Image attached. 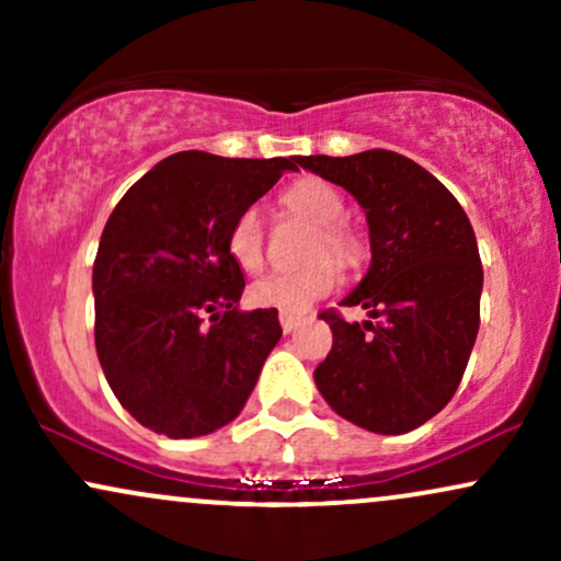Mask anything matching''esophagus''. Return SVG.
Returning a JSON list of instances; mask_svg holds the SVG:
<instances>
[{
	"mask_svg": "<svg viewBox=\"0 0 561 561\" xmlns=\"http://www.w3.org/2000/svg\"><path fill=\"white\" fill-rule=\"evenodd\" d=\"M279 324H282V332H285V334H293V332L298 330V327L302 324V319H300V317H289V313H282V317H279Z\"/></svg>",
	"mask_w": 561,
	"mask_h": 561,
	"instance_id": "1",
	"label": "esophagus"
}]
</instances>
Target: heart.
Here are the masks:
<instances>
[{"label":"heart","instance_id":"heart-1","mask_svg":"<svg viewBox=\"0 0 561 561\" xmlns=\"http://www.w3.org/2000/svg\"><path fill=\"white\" fill-rule=\"evenodd\" d=\"M279 203L289 214H298L319 227L317 240L311 244V259L317 261L298 268V272L263 276L248 289V300L255 308H272V311L289 313V317H300L313 302L327 298L340 282L337 263L321 260L320 255L330 252L340 263L353 266L362 259V242L351 229L340 224L345 218L343 195L321 179H298V182L285 186ZM227 250L231 261L244 274H255L263 266V224L253 208L242 210L231 221Z\"/></svg>","mask_w":561,"mask_h":561}]
</instances>
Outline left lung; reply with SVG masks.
I'll return each instance as SVG.
<instances>
[{"label": "left lung", "mask_w": 561, "mask_h": 561, "mask_svg": "<svg viewBox=\"0 0 561 561\" xmlns=\"http://www.w3.org/2000/svg\"><path fill=\"white\" fill-rule=\"evenodd\" d=\"M343 186L369 224V272L343 306L375 321L321 313L332 351L313 379L347 422L401 435L433 420L465 377L480 330L482 263L472 224L430 171L390 150L298 158Z\"/></svg>", "instance_id": "8db88e82"}]
</instances>
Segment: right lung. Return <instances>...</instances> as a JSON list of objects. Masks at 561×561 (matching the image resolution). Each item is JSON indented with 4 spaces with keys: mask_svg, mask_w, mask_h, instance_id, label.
Returning <instances> with one entry per match:
<instances>
[{
    "mask_svg": "<svg viewBox=\"0 0 561 561\" xmlns=\"http://www.w3.org/2000/svg\"><path fill=\"white\" fill-rule=\"evenodd\" d=\"M298 158L160 160L121 197L94 259V345L121 405L173 440L216 433L242 411L279 343L272 308L240 311L231 221Z\"/></svg>",
    "mask_w": 561,
    "mask_h": 561,
    "instance_id": "obj_1",
    "label": "right lung"
}]
</instances>
